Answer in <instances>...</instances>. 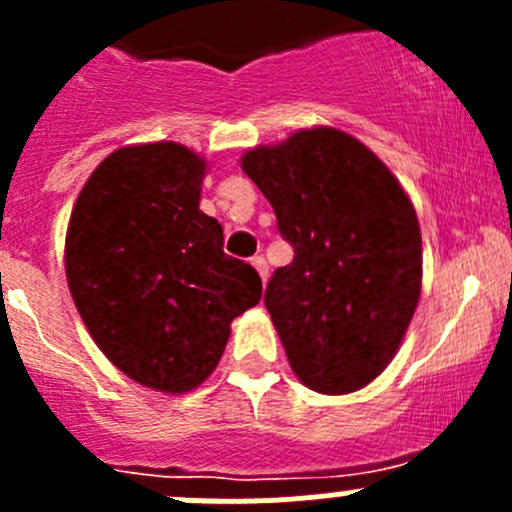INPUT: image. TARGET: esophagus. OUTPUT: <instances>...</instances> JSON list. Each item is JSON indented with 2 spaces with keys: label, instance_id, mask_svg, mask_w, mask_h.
I'll use <instances>...</instances> for the list:
<instances>
[{
  "label": "esophagus",
  "instance_id": "1",
  "mask_svg": "<svg viewBox=\"0 0 512 512\" xmlns=\"http://www.w3.org/2000/svg\"><path fill=\"white\" fill-rule=\"evenodd\" d=\"M252 267H255L257 270V275H260V280L262 282H267V277H270V267H267V260L265 257H252Z\"/></svg>",
  "mask_w": 512,
  "mask_h": 512
}]
</instances>
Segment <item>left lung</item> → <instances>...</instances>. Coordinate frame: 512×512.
<instances>
[{"label":"left lung","mask_w":512,"mask_h":512,"mask_svg":"<svg viewBox=\"0 0 512 512\" xmlns=\"http://www.w3.org/2000/svg\"><path fill=\"white\" fill-rule=\"evenodd\" d=\"M242 170L294 260L265 307L307 389L352 394L389 366L421 297V230L399 180L349 133L319 126L257 146Z\"/></svg>","instance_id":"8db88e82"}]
</instances>
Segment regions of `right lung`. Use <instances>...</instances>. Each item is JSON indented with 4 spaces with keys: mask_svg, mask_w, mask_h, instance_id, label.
Segmentation results:
<instances>
[{
    "mask_svg": "<svg viewBox=\"0 0 512 512\" xmlns=\"http://www.w3.org/2000/svg\"><path fill=\"white\" fill-rule=\"evenodd\" d=\"M205 160L180 143L113 151L91 173L66 230V282L113 366L185 394L218 366L230 322L262 297L247 262L223 252L200 210Z\"/></svg>",
    "mask_w": 512,
    "mask_h": 512,
    "instance_id": "add662e5",
    "label": "right lung"
}]
</instances>
